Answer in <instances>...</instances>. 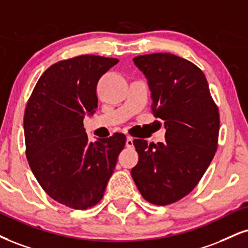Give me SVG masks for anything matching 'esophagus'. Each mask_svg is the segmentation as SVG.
Here are the masks:
<instances>
[{"instance_id": "34e87169", "label": "esophagus", "mask_w": 248, "mask_h": 248, "mask_svg": "<svg viewBox=\"0 0 248 248\" xmlns=\"http://www.w3.org/2000/svg\"><path fill=\"white\" fill-rule=\"evenodd\" d=\"M126 147H127V148H133V147H134L133 137L127 136V139H126Z\"/></svg>"}]
</instances>
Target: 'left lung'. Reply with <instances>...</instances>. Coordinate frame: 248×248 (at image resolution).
<instances>
[{"mask_svg": "<svg viewBox=\"0 0 248 248\" xmlns=\"http://www.w3.org/2000/svg\"><path fill=\"white\" fill-rule=\"evenodd\" d=\"M148 79L153 111L165 127V142L134 140L139 163L132 177L153 204L177 202L199 184L217 150L219 114L207 78L192 62L169 53L136 56Z\"/></svg>", "mask_w": 248, "mask_h": 248, "instance_id": "8db88e82", "label": "left lung"}]
</instances>
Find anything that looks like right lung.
<instances>
[{
	"label": "right lung",
	"instance_id": "right-lung-1",
	"mask_svg": "<svg viewBox=\"0 0 248 248\" xmlns=\"http://www.w3.org/2000/svg\"><path fill=\"white\" fill-rule=\"evenodd\" d=\"M116 59L80 55L50 65L39 78L24 114L30 168L59 203L88 209L103 198L126 136L90 142L83 126L98 107L97 84Z\"/></svg>",
	"mask_w": 248,
	"mask_h": 248
}]
</instances>
